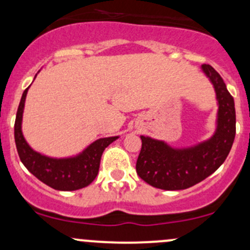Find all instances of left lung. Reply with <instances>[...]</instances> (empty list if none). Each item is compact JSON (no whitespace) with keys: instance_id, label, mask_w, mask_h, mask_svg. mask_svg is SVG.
<instances>
[{"instance_id":"obj_1","label":"left lung","mask_w":250,"mask_h":250,"mask_svg":"<svg viewBox=\"0 0 250 250\" xmlns=\"http://www.w3.org/2000/svg\"><path fill=\"white\" fill-rule=\"evenodd\" d=\"M203 70L213 83L218 100V124L211 139L189 149H171L165 142L142 136L136 163L139 178L156 188L186 189L217 170L231 150L236 133L235 103L224 81L211 65Z\"/></svg>"}]
</instances>
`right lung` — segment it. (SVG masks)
<instances>
[{
    "label": "right lung",
    "mask_w": 250,
    "mask_h": 250,
    "mask_svg": "<svg viewBox=\"0 0 250 250\" xmlns=\"http://www.w3.org/2000/svg\"><path fill=\"white\" fill-rule=\"evenodd\" d=\"M28 88H26L21 96L14 125L15 144L21 162L37 179L53 189L76 190L92 184L99 173L104 150L118 137L98 139L76 157L57 160L42 156L31 149L21 131L23 106Z\"/></svg>",
    "instance_id": "1"
}]
</instances>
